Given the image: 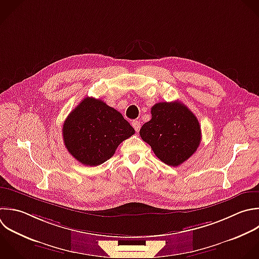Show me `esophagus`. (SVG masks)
<instances>
[{
	"mask_svg": "<svg viewBox=\"0 0 259 259\" xmlns=\"http://www.w3.org/2000/svg\"><path fill=\"white\" fill-rule=\"evenodd\" d=\"M132 125H133V127L135 128V131H136L137 133H139V131H140V128H141V123H140V121L134 120V121L132 122Z\"/></svg>",
	"mask_w": 259,
	"mask_h": 259,
	"instance_id": "obj_1",
	"label": "esophagus"
}]
</instances>
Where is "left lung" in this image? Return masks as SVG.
I'll return each instance as SVG.
<instances>
[{
  "label": "left lung",
  "mask_w": 259,
  "mask_h": 259,
  "mask_svg": "<svg viewBox=\"0 0 259 259\" xmlns=\"http://www.w3.org/2000/svg\"><path fill=\"white\" fill-rule=\"evenodd\" d=\"M152 118L140 136L165 164L176 167L186 161L200 144L196 116L181 102H159L151 108Z\"/></svg>",
  "instance_id": "1"
}]
</instances>
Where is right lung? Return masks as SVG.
Here are the masks:
<instances>
[{"label": "right lung", "mask_w": 259, "mask_h": 259, "mask_svg": "<svg viewBox=\"0 0 259 259\" xmlns=\"http://www.w3.org/2000/svg\"><path fill=\"white\" fill-rule=\"evenodd\" d=\"M134 134L120 112L93 97L84 98L63 125L67 150L86 166H97L110 159L118 145Z\"/></svg>", "instance_id": "add662e5"}]
</instances>
